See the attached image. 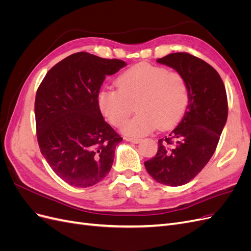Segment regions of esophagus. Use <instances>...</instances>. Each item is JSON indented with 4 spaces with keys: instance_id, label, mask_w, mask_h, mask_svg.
<instances>
[{
    "instance_id": "1",
    "label": "esophagus",
    "mask_w": 251,
    "mask_h": 251,
    "mask_svg": "<svg viewBox=\"0 0 251 251\" xmlns=\"http://www.w3.org/2000/svg\"><path fill=\"white\" fill-rule=\"evenodd\" d=\"M126 141L128 142H132V143H139L140 142V139H137V138H130V137H126L125 138Z\"/></svg>"
}]
</instances>
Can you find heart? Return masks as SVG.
Here are the masks:
<instances>
[{"instance_id": "1", "label": "heart", "mask_w": 251, "mask_h": 251, "mask_svg": "<svg viewBox=\"0 0 251 251\" xmlns=\"http://www.w3.org/2000/svg\"><path fill=\"white\" fill-rule=\"evenodd\" d=\"M118 89L104 88L98 93L101 112L114 126L123 125L136 104V114L123 126L131 137H142L159 126L170 127L181 119L188 103L185 77L164 67L139 64L117 79Z\"/></svg>"}]
</instances>
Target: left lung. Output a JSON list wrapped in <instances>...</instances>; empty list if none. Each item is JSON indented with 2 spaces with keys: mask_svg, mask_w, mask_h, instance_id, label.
<instances>
[{
  "mask_svg": "<svg viewBox=\"0 0 251 251\" xmlns=\"http://www.w3.org/2000/svg\"><path fill=\"white\" fill-rule=\"evenodd\" d=\"M157 63L183 75L189 96L181 123L158 140L157 154L144 166L159 183L180 186L194 179L215 153L228 114L226 90L214 68L189 53H171Z\"/></svg>",
  "mask_w": 251,
  "mask_h": 251,
  "instance_id": "1",
  "label": "left lung"
}]
</instances>
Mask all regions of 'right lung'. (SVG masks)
Listing matches in <instances>:
<instances>
[{
    "mask_svg": "<svg viewBox=\"0 0 251 251\" xmlns=\"http://www.w3.org/2000/svg\"><path fill=\"white\" fill-rule=\"evenodd\" d=\"M126 63L77 52L46 74L34 103L41 153L57 176L75 187L93 186L109 174L123 138L98 104L103 80Z\"/></svg>",
    "mask_w": 251,
    "mask_h": 251,
    "instance_id": "obj_1",
    "label": "right lung"
}]
</instances>
